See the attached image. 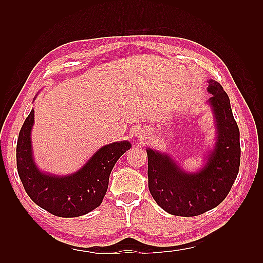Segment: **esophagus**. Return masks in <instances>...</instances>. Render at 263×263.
<instances>
[{"instance_id": "esophagus-1", "label": "esophagus", "mask_w": 263, "mask_h": 263, "mask_svg": "<svg viewBox=\"0 0 263 263\" xmlns=\"http://www.w3.org/2000/svg\"><path fill=\"white\" fill-rule=\"evenodd\" d=\"M137 137H138L139 140L142 141V140H144V139L147 138V135H146V132H143V130H141V131H138Z\"/></svg>"}]
</instances>
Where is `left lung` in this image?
<instances>
[{"instance_id":"1","label":"left lung","mask_w":263,"mask_h":263,"mask_svg":"<svg viewBox=\"0 0 263 263\" xmlns=\"http://www.w3.org/2000/svg\"><path fill=\"white\" fill-rule=\"evenodd\" d=\"M216 142L198 172H185L168 154L147 148L148 185L156 202L174 216L193 217L216 208L230 193L241 161L239 130L224 89L208 80Z\"/></svg>"}]
</instances>
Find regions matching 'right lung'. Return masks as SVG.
<instances>
[{"mask_svg":"<svg viewBox=\"0 0 263 263\" xmlns=\"http://www.w3.org/2000/svg\"><path fill=\"white\" fill-rule=\"evenodd\" d=\"M33 116L35 109H31L16 142V168L27 194L41 208L59 217H79L96 209L107 191L111 170L131 143L124 140L103 146L80 170L69 175L42 172L32 154Z\"/></svg>","mask_w":263,"mask_h":263,"instance_id":"1","label":"right lung"}]
</instances>
